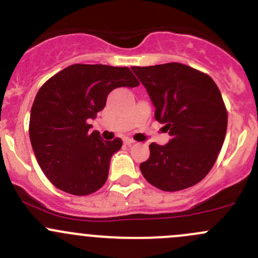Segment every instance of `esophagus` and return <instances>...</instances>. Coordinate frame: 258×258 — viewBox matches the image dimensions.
Listing matches in <instances>:
<instances>
[{
	"label": "esophagus",
	"mask_w": 258,
	"mask_h": 258,
	"mask_svg": "<svg viewBox=\"0 0 258 258\" xmlns=\"http://www.w3.org/2000/svg\"><path fill=\"white\" fill-rule=\"evenodd\" d=\"M133 143H134V140L130 139V138H125V139H124V144L125 145H130V144H133Z\"/></svg>",
	"instance_id": "esophagus-1"
}]
</instances>
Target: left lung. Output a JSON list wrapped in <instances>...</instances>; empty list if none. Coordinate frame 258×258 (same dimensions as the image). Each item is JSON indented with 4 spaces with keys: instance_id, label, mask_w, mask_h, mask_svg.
<instances>
[{
    "instance_id": "left-lung-1",
    "label": "left lung",
    "mask_w": 258,
    "mask_h": 258,
    "mask_svg": "<svg viewBox=\"0 0 258 258\" xmlns=\"http://www.w3.org/2000/svg\"><path fill=\"white\" fill-rule=\"evenodd\" d=\"M155 106V119L172 139L152 143L140 164L145 179L165 192L197 184L212 169L227 132V109L207 74L179 62L133 66Z\"/></svg>"
}]
</instances>
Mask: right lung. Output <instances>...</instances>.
Listing matches in <instances>:
<instances>
[{
  "label": "right lung",
  "mask_w": 258,
  "mask_h": 258,
  "mask_svg": "<svg viewBox=\"0 0 258 258\" xmlns=\"http://www.w3.org/2000/svg\"><path fill=\"white\" fill-rule=\"evenodd\" d=\"M138 85L129 68L74 63L40 88L30 115V140L43 174L56 188L88 196L103 187L111 155L123 142L90 133L89 120L103 110L111 90Z\"/></svg>",
  "instance_id": "1"
}]
</instances>
